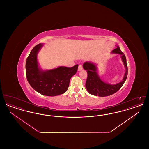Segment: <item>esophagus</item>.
<instances>
[{
    "instance_id": "1",
    "label": "esophagus",
    "mask_w": 149,
    "mask_h": 149,
    "mask_svg": "<svg viewBox=\"0 0 149 149\" xmlns=\"http://www.w3.org/2000/svg\"><path fill=\"white\" fill-rule=\"evenodd\" d=\"M83 66L81 65H79L78 66V71H81L83 70Z\"/></svg>"
}]
</instances>
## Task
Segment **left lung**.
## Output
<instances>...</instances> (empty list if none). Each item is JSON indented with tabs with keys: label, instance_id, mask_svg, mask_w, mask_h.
<instances>
[{
	"label": "left lung",
	"instance_id": "8db88e82",
	"mask_svg": "<svg viewBox=\"0 0 149 149\" xmlns=\"http://www.w3.org/2000/svg\"><path fill=\"white\" fill-rule=\"evenodd\" d=\"M116 49L112 51V54H120L126 69V72L122 81L115 84H111L103 81L99 77L97 72V66L91 61H86L83 64V68L87 71L88 77L85 83L86 90L91 94L99 97H107L117 92L123 85L127 77L128 69L126 58L120 51L118 45Z\"/></svg>",
	"mask_w": 149,
	"mask_h": 149
}]
</instances>
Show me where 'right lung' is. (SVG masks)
<instances>
[{
  "instance_id": "1",
  "label": "right lung",
  "mask_w": 149,
  "mask_h": 149,
  "mask_svg": "<svg viewBox=\"0 0 149 149\" xmlns=\"http://www.w3.org/2000/svg\"><path fill=\"white\" fill-rule=\"evenodd\" d=\"M43 44L33 47L26 63V77L29 84L36 92L46 96H56L68 90L70 80L78 70V65L73 67L58 66L51 70H42L38 65L37 54Z\"/></svg>"
}]
</instances>
